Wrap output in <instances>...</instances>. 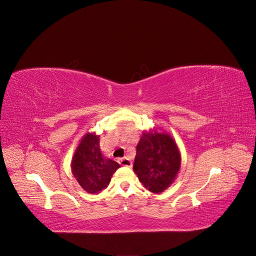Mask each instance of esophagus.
I'll return each instance as SVG.
<instances>
[{
	"mask_svg": "<svg viewBox=\"0 0 256 256\" xmlns=\"http://www.w3.org/2000/svg\"><path fill=\"white\" fill-rule=\"evenodd\" d=\"M118 164L122 166H128V168H131V166H132V164H131V161L129 158L125 157V158H120L118 159Z\"/></svg>",
	"mask_w": 256,
	"mask_h": 256,
	"instance_id": "esophagus-1",
	"label": "esophagus"
}]
</instances>
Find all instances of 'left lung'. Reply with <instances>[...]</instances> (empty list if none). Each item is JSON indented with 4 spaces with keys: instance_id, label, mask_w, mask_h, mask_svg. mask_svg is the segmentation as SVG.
<instances>
[{
    "instance_id": "8db88e82",
    "label": "left lung",
    "mask_w": 256,
    "mask_h": 256,
    "mask_svg": "<svg viewBox=\"0 0 256 256\" xmlns=\"http://www.w3.org/2000/svg\"><path fill=\"white\" fill-rule=\"evenodd\" d=\"M180 164V150L171 136L157 129L143 132L136 145L134 171L147 190L164 192L175 180Z\"/></svg>"
}]
</instances>
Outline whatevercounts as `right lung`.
Listing matches in <instances>:
<instances>
[{"label": "right lung", "instance_id": "obj_1", "mask_svg": "<svg viewBox=\"0 0 256 256\" xmlns=\"http://www.w3.org/2000/svg\"><path fill=\"white\" fill-rule=\"evenodd\" d=\"M120 166L118 162L104 156L99 136L95 132H88L82 138L72 160V172L76 182L92 194L106 189Z\"/></svg>", "mask_w": 256, "mask_h": 256}]
</instances>
